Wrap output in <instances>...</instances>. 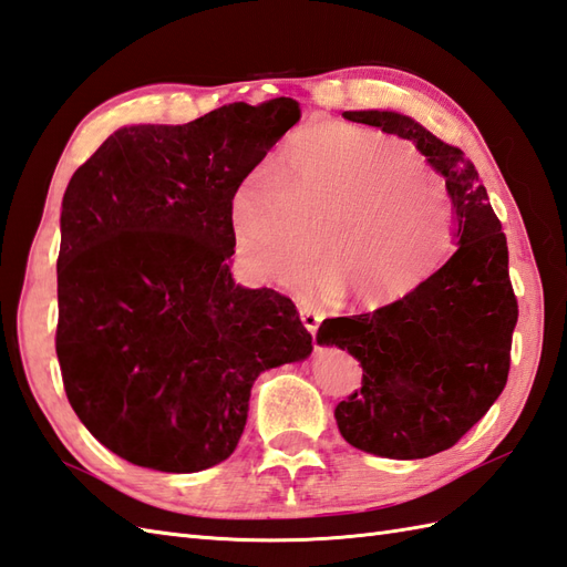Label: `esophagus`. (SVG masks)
Listing matches in <instances>:
<instances>
[{
	"label": "esophagus",
	"instance_id": "34e87169",
	"mask_svg": "<svg viewBox=\"0 0 567 567\" xmlns=\"http://www.w3.org/2000/svg\"><path fill=\"white\" fill-rule=\"evenodd\" d=\"M299 318H301L303 328H307V330L311 332V336H316L318 326H321V321H323V313L318 311V309H313V307H301V309H299Z\"/></svg>",
	"mask_w": 567,
	"mask_h": 567
}]
</instances>
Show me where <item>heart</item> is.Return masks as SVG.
<instances>
[{
  "instance_id": "obj_1",
  "label": "heart",
  "mask_w": 567,
  "mask_h": 567,
  "mask_svg": "<svg viewBox=\"0 0 567 567\" xmlns=\"http://www.w3.org/2000/svg\"><path fill=\"white\" fill-rule=\"evenodd\" d=\"M237 256L254 278L295 287L321 239L328 264L309 295L381 309L412 297L453 249L445 188L412 145L336 122H311L275 165L251 167L229 200Z\"/></svg>"
}]
</instances>
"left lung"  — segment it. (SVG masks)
Returning a JSON list of instances; mask_svg holds the SVG:
<instances>
[{
  "label": "left lung",
  "instance_id": "left-lung-1",
  "mask_svg": "<svg viewBox=\"0 0 567 567\" xmlns=\"http://www.w3.org/2000/svg\"><path fill=\"white\" fill-rule=\"evenodd\" d=\"M342 117L412 141L453 200L455 251L412 297L373 313L326 318L316 336L318 344L350 352L364 371L361 388L336 408L342 439L379 457H431L453 447L507 383L517 323L507 241L460 148L402 112Z\"/></svg>",
  "mask_w": 567,
  "mask_h": 567
}]
</instances>
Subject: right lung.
<instances>
[{"label": "right lung", "mask_w": 567, "mask_h": 567, "mask_svg": "<svg viewBox=\"0 0 567 567\" xmlns=\"http://www.w3.org/2000/svg\"><path fill=\"white\" fill-rule=\"evenodd\" d=\"M301 117L292 97L122 126L71 177L56 258L66 398L126 462L192 474L241 439L254 381L311 350L292 299L235 282L229 200Z\"/></svg>", "instance_id": "1"}]
</instances>
